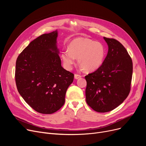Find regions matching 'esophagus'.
<instances>
[{"label":"esophagus","instance_id":"1","mask_svg":"<svg viewBox=\"0 0 146 146\" xmlns=\"http://www.w3.org/2000/svg\"><path fill=\"white\" fill-rule=\"evenodd\" d=\"M82 77V76L80 75V74H74V78L76 79H78L79 78H80Z\"/></svg>","mask_w":146,"mask_h":146}]
</instances>
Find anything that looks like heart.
<instances>
[{
	"label": "heart",
	"instance_id": "b5f03b06",
	"mask_svg": "<svg viewBox=\"0 0 146 146\" xmlns=\"http://www.w3.org/2000/svg\"><path fill=\"white\" fill-rule=\"evenodd\" d=\"M105 56V48L99 41L78 38L68 45V50L61 54L66 67L71 69L78 58V63L87 72H93L101 66Z\"/></svg>",
	"mask_w": 146,
	"mask_h": 146
}]
</instances>
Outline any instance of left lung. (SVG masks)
Masks as SVG:
<instances>
[{
    "instance_id": "8db88e82",
    "label": "left lung",
    "mask_w": 146,
    "mask_h": 146,
    "mask_svg": "<svg viewBox=\"0 0 146 146\" xmlns=\"http://www.w3.org/2000/svg\"><path fill=\"white\" fill-rule=\"evenodd\" d=\"M108 52L101 66L85 76L86 101L98 112H106L124 102L131 90L132 59L122 44L104 37Z\"/></svg>"
}]
</instances>
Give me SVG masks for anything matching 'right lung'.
Wrapping results in <instances>:
<instances>
[{"label": "right lung", "instance_id": "1", "mask_svg": "<svg viewBox=\"0 0 146 146\" xmlns=\"http://www.w3.org/2000/svg\"><path fill=\"white\" fill-rule=\"evenodd\" d=\"M57 37V31L37 37L16 61L18 92L33 110L44 114L56 112L63 106L67 89L74 79V74L61 66Z\"/></svg>", "mask_w": 146, "mask_h": 146}]
</instances>
